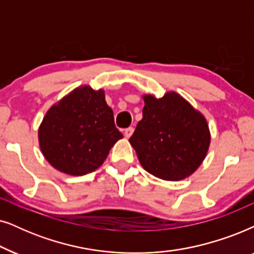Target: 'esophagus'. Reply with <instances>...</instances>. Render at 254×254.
<instances>
[{"mask_svg": "<svg viewBox=\"0 0 254 254\" xmlns=\"http://www.w3.org/2000/svg\"><path fill=\"white\" fill-rule=\"evenodd\" d=\"M133 127H127V129L124 130V136L127 137V138H130L131 136H132V133H133Z\"/></svg>", "mask_w": 254, "mask_h": 254, "instance_id": "34e87169", "label": "esophagus"}]
</instances>
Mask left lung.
<instances>
[{
	"mask_svg": "<svg viewBox=\"0 0 254 254\" xmlns=\"http://www.w3.org/2000/svg\"><path fill=\"white\" fill-rule=\"evenodd\" d=\"M143 97V120L129 139L141 166L162 180L189 177L202 164L210 145L207 121L174 92L161 99Z\"/></svg>",
	"mask_w": 254,
	"mask_h": 254,
	"instance_id": "obj_1",
	"label": "left lung"
}]
</instances>
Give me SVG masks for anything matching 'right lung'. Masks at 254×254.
Listing matches in <instances>:
<instances>
[{
  "label": "right lung",
  "instance_id": "1",
  "mask_svg": "<svg viewBox=\"0 0 254 254\" xmlns=\"http://www.w3.org/2000/svg\"><path fill=\"white\" fill-rule=\"evenodd\" d=\"M123 137L102 89L83 86L51 107L39 127L40 150L63 173H92L106 160L110 148Z\"/></svg>",
  "mask_w": 254,
  "mask_h": 254
}]
</instances>
